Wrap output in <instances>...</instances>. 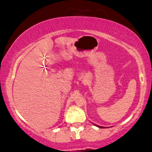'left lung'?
<instances>
[{
	"mask_svg": "<svg viewBox=\"0 0 152 152\" xmlns=\"http://www.w3.org/2000/svg\"><path fill=\"white\" fill-rule=\"evenodd\" d=\"M95 126H98V127H99V128H104V127H102V126H97V125H96V124H94Z\"/></svg>",
	"mask_w": 152,
	"mask_h": 152,
	"instance_id": "left-lung-1",
	"label": "left lung"
}]
</instances>
